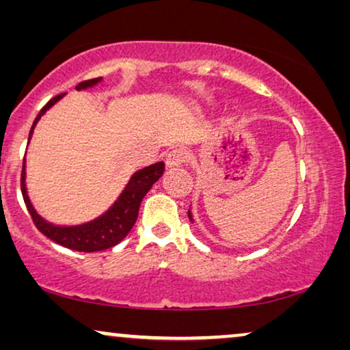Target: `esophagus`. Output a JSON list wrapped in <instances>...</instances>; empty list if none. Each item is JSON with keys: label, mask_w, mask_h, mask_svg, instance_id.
Segmentation results:
<instances>
[{"label": "esophagus", "mask_w": 350, "mask_h": 350, "mask_svg": "<svg viewBox=\"0 0 350 350\" xmlns=\"http://www.w3.org/2000/svg\"><path fill=\"white\" fill-rule=\"evenodd\" d=\"M186 159H188V154H186L183 150H174L167 154L165 165L169 167V169H175V167L183 165Z\"/></svg>", "instance_id": "esophagus-1"}]
</instances>
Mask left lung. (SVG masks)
Instances as JSON below:
<instances>
[{"label": "left lung", "mask_w": 350, "mask_h": 350, "mask_svg": "<svg viewBox=\"0 0 350 350\" xmlns=\"http://www.w3.org/2000/svg\"><path fill=\"white\" fill-rule=\"evenodd\" d=\"M188 218H189V221H193V223H194V219H193V213H191V210H188Z\"/></svg>", "instance_id": "8db88e82"}]
</instances>
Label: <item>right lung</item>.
<instances>
[{"mask_svg": "<svg viewBox=\"0 0 350 350\" xmlns=\"http://www.w3.org/2000/svg\"><path fill=\"white\" fill-rule=\"evenodd\" d=\"M102 79L103 78L84 81V83H79L76 85V90H85L94 88V85L102 83ZM64 97L65 94L57 95V97L49 100L46 107L41 109L31 126L30 135H28V143H30L33 131H35L36 124L41 119L42 114H44L47 109L54 107V105ZM25 159H23L21 188L23 200H25V205L28 212L31 215L35 226L40 229L46 237H49L51 241L59 243V245L70 248V250L85 253L108 250V248L118 245V243L131 232V229L137 221L138 210H140L143 198H145L148 191L151 189V186L161 178L165 170L164 162H156V164L148 165L145 169L135 172V174L131 176V180H129L126 188L122 189V193L119 194V198L114 200V204L107 210V212L102 213L97 218L90 219L88 223L75 224V226H62V224H54L47 221V219L42 218L41 215L36 212L35 207H33L31 200L28 198V191L25 185Z\"/></svg>", "mask_w": 350, "mask_h": 350, "instance_id": "right-lung-1", "label": "right lung"}]
</instances>
